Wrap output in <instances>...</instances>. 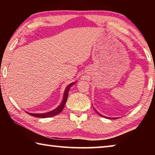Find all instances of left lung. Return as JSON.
<instances>
[{
  "label": "left lung",
  "instance_id": "left-lung-1",
  "mask_svg": "<svg viewBox=\"0 0 155 155\" xmlns=\"http://www.w3.org/2000/svg\"><path fill=\"white\" fill-rule=\"evenodd\" d=\"M94 110H95V111H96V112L97 113V114H98L99 115H100V116H101V117H104V116H103V115H102L101 114H99V113L98 112H97V111H96V110L95 109H94ZM107 118H108V119H111V118H110V117H107ZM111 119H117V118H114V117H113V118H111Z\"/></svg>",
  "mask_w": 155,
  "mask_h": 155
}]
</instances>
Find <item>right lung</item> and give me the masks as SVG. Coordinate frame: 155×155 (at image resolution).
<instances>
[{
  "label": "right lung",
  "instance_id": "obj_1",
  "mask_svg": "<svg viewBox=\"0 0 155 155\" xmlns=\"http://www.w3.org/2000/svg\"><path fill=\"white\" fill-rule=\"evenodd\" d=\"M74 83H70V85H68L67 86L66 89L65 90V92L64 94V98H63L61 103L58 107H57L55 109L52 110V111H51L47 112V113H43V114H31V113H28V114L31 115V116H35L38 117H41V118L53 117V116H54V115H57V114H59V113H61L63 111V109H64V108L65 103H66V101H67L68 96V92H69L70 87H71L72 85H74Z\"/></svg>",
  "mask_w": 155,
  "mask_h": 155
}]
</instances>
